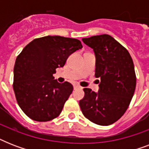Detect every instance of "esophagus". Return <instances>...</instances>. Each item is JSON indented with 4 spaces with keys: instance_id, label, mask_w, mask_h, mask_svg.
<instances>
[{
    "instance_id": "1",
    "label": "esophagus",
    "mask_w": 149,
    "mask_h": 149,
    "mask_svg": "<svg viewBox=\"0 0 149 149\" xmlns=\"http://www.w3.org/2000/svg\"><path fill=\"white\" fill-rule=\"evenodd\" d=\"M78 88H81V86H79V85H74V89H78Z\"/></svg>"
}]
</instances>
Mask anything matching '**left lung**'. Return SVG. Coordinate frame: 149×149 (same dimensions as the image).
<instances>
[{"instance_id": "left-lung-1", "label": "left lung", "mask_w": 149, "mask_h": 149, "mask_svg": "<svg viewBox=\"0 0 149 149\" xmlns=\"http://www.w3.org/2000/svg\"><path fill=\"white\" fill-rule=\"evenodd\" d=\"M96 55L95 77L100 79L98 93L84 88L79 101L83 114L91 122L107 126L127 111L136 86L133 60L128 51L109 35L83 38Z\"/></svg>"}]
</instances>
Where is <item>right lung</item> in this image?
I'll list each match as a JSON object with an SVG mask.
<instances>
[{"label":"right lung","mask_w":149,"mask_h":149,"mask_svg":"<svg viewBox=\"0 0 149 149\" xmlns=\"http://www.w3.org/2000/svg\"><path fill=\"white\" fill-rule=\"evenodd\" d=\"M82 48L76 38L49 36L31 41L17 56L13 90L29 118L45 122L60 114L73 86L69 82L58 83L53 74L64 66L70 54Z\"/></svg>","instance_id":"obj_1"}]
</instances>
